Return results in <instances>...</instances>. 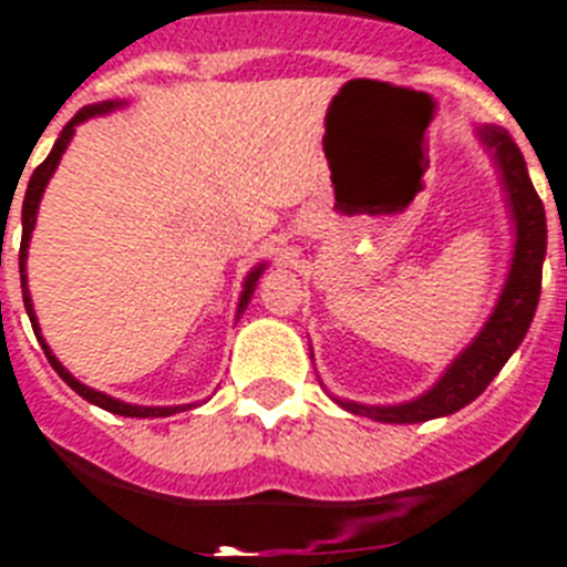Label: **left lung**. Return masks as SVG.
<instances>
[{
  "instance_id": "8db88e82",
  "label": "left lung",
  "mask_w": 567,
  "mask_h": 567,
  "mask_svg": "<svg viewBox=\"0 0 567 567\" xmlns=\"http://www.w3.org/2000/svg\"><path fill=\"white\" fill-rule=\"evenodd\" d=\"M476 136L488 147L499 167L516 225L514 259H511L508 279L496 299L494 313L482 324L474 342L447 365V371L431 391L411 402H402V405H359V402L337 400L344 411L371 416L377 422H393V425H411V422H427L456 413L491 385V379L502 371V365L508 362L511 353L519 348L528 333L536 302H539V290H543V262L545 250H548L543 199L536 196L522 151L505 127L482 125L476 127Z\"/></svg>"
}]
</instances>
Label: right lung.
<instances>
[{
  "label": "right lung",
  "instance_id": "right-lung-1",
  "mask_svg": "<svg viewBox=\"0 0 567 567\" xmlns=\"http://www.w3.org/2000/svg\"><path fill=\"white\" fill-rule=\"evenodd\" d=\"M125 105V102H100V105H87L82 107V111L73 116L71 122L65 125V131L59 134L56 145H53V151L48 154V159L42 162V165L33 171L31 182H28V190H24V202H22V248H19V274H22V299H24V311H28V317H31V324H33V333H37L39 344H42V351H45L48 362L53 365V371L59 373V377L65 379L68 385L73 388V391L82 396V400H87L91 405H100L102 411H111V413H120V416H140V420H156V416H171V413H179V411H188L190 405H171V408H147V405H131V402H120L113 400V396H107V393L102 391H93V388L82 385L76 377H73L71 371H68L62 362H59L56 357L51 353V348H48V342L42 339V331H39V322H37V313H33V302H31V290H28V274H24V259H28V243H31V234H33V225H37V214H39V199H42V194H45L48 182H51L53 171H56L59 159H62V154H65V147L71 145L73 134H76V125H82L85 120H91V116H102V113L113 111V107ZM265 265H256L254 270H250L248 277H245V285H243V297H239V311H236V319H239V313L248 308L250 297H254L256 290V282H259V277H262Z\"/></svg>",
  "mask_w": 567,
  "mask_h": 567
}]
</instances>
